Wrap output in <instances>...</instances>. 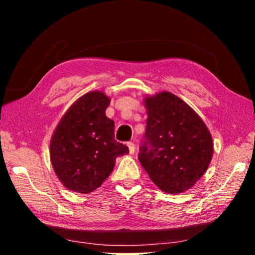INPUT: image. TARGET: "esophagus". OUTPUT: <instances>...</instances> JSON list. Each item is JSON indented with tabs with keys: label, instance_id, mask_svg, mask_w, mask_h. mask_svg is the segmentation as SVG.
I'll return each instance as SVG.
<instances>
[{
	"label": "esophagus",
	"instance_id": "1",
	"mask_svg": "<svg viewBox=\"0 0 255 255\" xmlns=\"http://www.w3.org/2000/svg\"><path fill=\"white\" fill-rule=\"evenodd\" d=\"M127 146H128V148H129V153H130V154L135 153V144H133L132 141H128Z\"/></svg>",
	"mask_w": 255,
	"mask_h": 255
}]
</instances>
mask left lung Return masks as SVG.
Here are the masks:
<instances>
[{
  "instance_id": "obj_1",
  "label": "left lung",
  "mask_w": 255,
  "mask_h": 255,
  "mask_svg": "<svg viewBox=\"0 0 255 255\" xmlns=\"http://www.w3.org/2000/svg\"><path fill=\"white\" fill-rule=\"evenodd\" d=\"M145 107L148 117L138 159L164 192H183L208 169L213 138L199 116L174 94L146 98Z\"/></svg>"
}]
</instances>
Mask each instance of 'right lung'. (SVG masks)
Here are the masks:
<instances>
[{
    "instance_id": "obj_1",
    "label": "right lung",
    "mask_w": 255,
    "mask_h": 255,
    "mask_svg": "<svg viewBox=\"0 0 255 255\" xmlns=\"http://www.w3.org/2000/svg\"><path fill=\"white\" fill-rule=\"evenodd\" d=\"M110 99L100 91L84 94L60 119L50 140V161L67 189L89 193L114 170L116 158L129 153L115 139V123L106 116Z\"/></svg>"
}]
</instances>
